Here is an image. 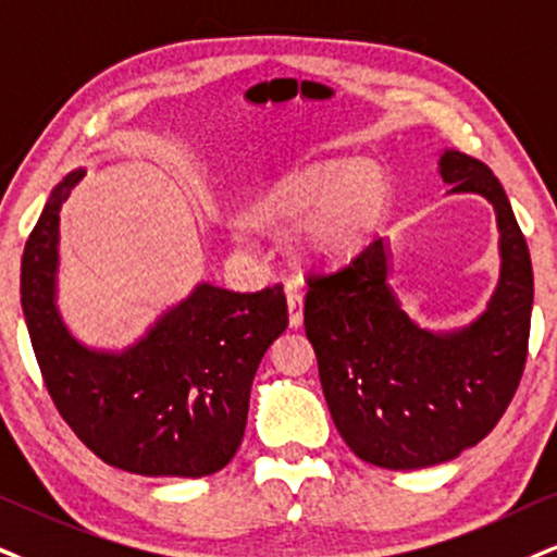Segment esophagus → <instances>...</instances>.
<instances>
[{
	"instance_id": "1",
	"label": "esophagus",
	"mask_w": 557,
	"mask_h": 557,
	"mask_svg": "<svg viewBox=\"0 0 557 557\" xmlns=\"http://www.w3.org/2000/svg\"><path fill=\"white\" fill-rule=\"evenodd\" d=\"M286 305H289V325L299 327L301 318H305V299H301V292L297 284H286Z\"/></svg>"
}]
</instances>
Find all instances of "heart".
<instances>
[{"label":"heart","mask_w":557,"mask_h":557,"mask_svg":"<svg viewBox=\"0 0 557 557\" xmlns=\"http://www.w3.org/2000/svg\"><path fill=\"white\" fill-rule=\"evenodd\" d=\"M389 201L387 177L376 164L343 160L294 175L260 198L252 216L284 226L307 219V247L320 258H346L380 226Z\"/></svg>","instance_id":"heart-1"}]
</instances>
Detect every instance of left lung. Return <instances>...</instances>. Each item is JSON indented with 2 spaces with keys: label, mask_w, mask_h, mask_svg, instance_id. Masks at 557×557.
I'll list each match as a JSON object with an SVG mask.
<instances>
[{
  "label": "left lung",
  "mask_w": 557,
  "mask_h": 557,
  "mask_svg": "<svg viewBox=\"0 0 557 557\" xmlns=\"http://www.w3.org/2000/svg\"><path fill=\"white\" fill-rule=\"evenodd\" d=\"M438 164L451 194L485 196L498 219L500 281L472 325L418 327L387 286L382 237L346 265L307 273L305 331L335 429L356 457L387 470L431 468L488 436L530 346L532 260L506 190L470 154L451 149Z\"/></svg>",
  "instance_id": "8db88e82"
}]
</instances>
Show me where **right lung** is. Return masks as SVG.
Returning <instances> with one entry per match:
<instances>
[{"mask_svg":"<svg viewBox=\"0 0 557 557\" xmlns=\"http://www.w3.org/2000/svg\"><path fill=\"white\" fill-rule=\"evenodd\" d=\"M69 173L25 243L20 299L46 389L69 429L113 468L203 478L235 457L252 376L289 325L284 286L239 294L201 284L123 354L69 335L57 297L59 209L82 181Z\"/></svg>","mask_w":557,"mask_h":557,"instance_id":"1","label":"right lung"}]
</instances>
